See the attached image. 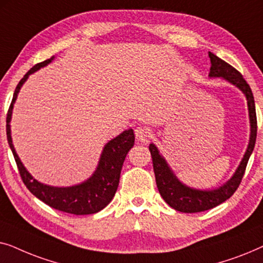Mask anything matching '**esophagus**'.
I'll use <instances>...</instances> for the list:
<instances>
[{
    "label": "esophagus",
    "mask_w": 263,
    "mask_h": 263,
    "mask_svg": "<svg viewBox=\"0 0 263 263\" xmlns=\"http://www.w3.org/2000/svg\"><path fill=\"white\" fill-rule=\"evenodd\" d=\"M135 138L139 142H148L151 139V132L145 127H138L135 129Z\"/></svg>",
    "instance_id": "obj_1"
}]
</instances>
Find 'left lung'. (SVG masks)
Instances as JSON below:
<instances>
[{
  "mask_svg": "<svg viewBox=\"0 0 263 263\" xmlns=\"http://www.w3.org/2000/svg\"><path fill=\"white\" fill-rule=\"evenodd\" d=\"M208 56H210L212 64L210 77L225 79V80L231 82L232 85H235L236 87H238L246 95L250 118V140L247 152L232 177L224 185L212 190L193 189L179 182L171 168L168 167L166 160L161 157L156 145L151 143L149 152L151 156H152L153 170L154 175H156L158 190H159L161 197L168 206L178 212H183V213H197V212L208 211L230 199L239 186L240 182H242L248 160H249L251 153H253L255 142H256V110H255L254 96L250 86L244 80L243 75L232 66H230L229 63H226L225 61L219 59L218 56H215L212 52H208Z\"/></svg>",
  "mask_w": 263,
  "mask_h": 263,
  "instance_id": "obj_1",
  "label": "left lung"
}]
</instances>
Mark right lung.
<instances>
[{"instance_id":"obj_1","label":"right lung","mask_w":263,"mask_h":263,"mask_svg":"<svg viewBox=\"0 0 263 263\" xmlns=\"http://www.w3.org/2000/svg\"><path fill=\"white\" fill-rule=\"evenodd\" d=\"M52 60L53 57L44 61V62L35 64L24 75V78L17 84L8 109V114H7V140H8L9 147L13 152L14 159H15L17 170H19L24 184L35 197H38L48 206L61 212H66V213L77 215L93 214L105 208L115 196L118 183H120L123 161L129 149L134 146L135 135L133 129H128V130H124L122 134L107 142L104 147L102 156H100L98 167H97L95 174L87 181L82 182L81 184L59 188V186L43 184L32 177L30 172L25 168L23 163L20 161L15 149H14L12 136H10L9 122L12 118L13 105L16 100L17 93H19L24 82L27 80L28 75L34 73L39 68L45 67Z\"/></svg>"}]
</instances>
